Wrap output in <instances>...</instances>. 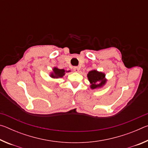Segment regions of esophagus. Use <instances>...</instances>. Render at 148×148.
Here are the masks:
<instances>
[{
    "mask_svg": "<svg viewBox=\"0 0 148 148\" xmlns=\"http://www.w3.org/2000/svg\"><path fill=\"white\" fill-rule=\"evenodd\" d=\"M73 70L75 72H78L79 71V68L77 66H74L73 67Z\"/></svg>",
    "mask_w": 148,
    "mask_h": 148,
    "instance_id": "34e87169",
    "label": "esophagus"
}]
</instances>
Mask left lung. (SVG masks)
Segmentation results:
<instances>
[{
    "label": "left lung",
    "mask_w": 148,
    "mask_h": 148,
    "mask_svg": "<svg viewBox=\"0 0 148 148\" xmlns=\"http://www.w3.org/2000/svg\"><path fill=\"white\" fill-rule=\"evenodd\" d=\"M87 77L91 84V88L92 89L101 87L103 86L106 83L105 74L102 72H97V71H90L87 74Z\"/></svg>",
    "instance_id": "8db88e82"
}]
</instances>
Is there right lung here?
<instances>
[{
	"label": "right lung",
	"instance_id": "right-lung-1",
	"mask_svg": "<svg viewBox=\"0 0 148 148\" xmlns=\"http://www.w3.org/2000/svg\"><path fill=\"white\" fill-rule=\"evenodd\" d=\"M65 71L64 69H59L57 68L53 69V73L51 74V77L53 78H58V77H61L64 75Z\"/></svg>",
	"mask_w": 148,
	"mask_h": 148
}]
</instances>
